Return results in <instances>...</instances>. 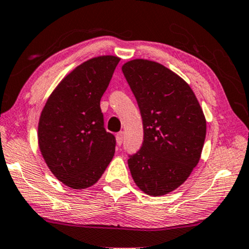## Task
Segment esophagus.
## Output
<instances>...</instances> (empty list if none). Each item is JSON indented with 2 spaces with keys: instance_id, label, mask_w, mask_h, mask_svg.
Wrapping results in <instances>:
<instances>
[{
  "instance_id": "esophagus-1",
  "label": "esophagus",
  "mask_w": 249,
  "mask_h": 249,
  "mask_svg": "<svg viewBox=\"0 0 249 249\" xmlns=\"http://www.w3.org/2000/svg\"><path fill=\"white\" fill-rule=\"evenodd\" d=\"M124 134L122 131L119 132V134H117V144L118 146H121L122 142H124Z\"/></svg>"
}]
</instances>
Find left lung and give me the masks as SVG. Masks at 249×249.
<instances>
[{
	"label": "left lung",
	"instance_id": "obj_1",
	"mask_svg": "<svg viewBox=\"0 0 249 249\" xmlns=\"http://www.w3.org/2000/svg\"><path fill=\"white\" fill-rule=\"evenodd\" d=\"M142 119L144 141L129 156L134 182L148 196H163L185 182L198 164L206 119L182 77L156 61L134 59L122 66Z\"/></svg>",
	"mask_w": 249,
	"mask_h": 249
}]
</instances>
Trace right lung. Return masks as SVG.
<instances>
[{"mask_svg": "<svg viewBox=\"0 0 249 249\" xmlns=\"http://www.w3.org/2000/svg\"><path fill=\"white\" fill-rule=\"evenodd\" d=\"M120 61L95 57L74 69L53 90L38 121V146L51 173L65 185L87 189L101 178L115 151L104 128L101 98Z\"/></svg>", "mask_w": 249, "mask_h": 249, "instance_id": "obj_1", "label": "right lung"}]
</instances>
